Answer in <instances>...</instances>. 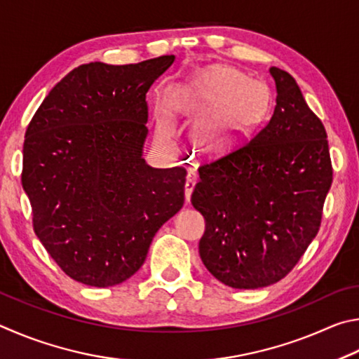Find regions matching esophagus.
Masks as SVG:
<instances>
[{
    "mask_svg": "<svg viewBox=\"0 0 359 359\" xmlns=\"http://www.w3.org/2000/svg\"><path fill=\"white\" fill-rule=\"evenodd\" d=\"M196 183H197V175L194 173V172L187 173L186 186H184V197H186V202H191V196H192L194 187H196Z\"/></svg>",
    "mask_w": 359,
    "mask_h": 359,
    "instance_id": "1",
    "label": "esophagus"
}]
</instances>
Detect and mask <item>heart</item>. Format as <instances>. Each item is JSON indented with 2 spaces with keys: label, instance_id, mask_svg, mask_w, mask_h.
I'll return each mask as SVG.
<instances>
[{
  "label": "heart",
  "instance_id": "heart-1",
  "mask_svg": "<svg viewBox=\"0 0 359 359\" xmlns=\"http://www.w3.org/2000/svg\"><path fill=\"white\" fill-rule=\"evenodd\" d=\"M268 88L233 67L205 69L180 96L178 109L205 116L197 126L194 140L206 156L230 153L252 134L266 115ZM167 134V126H162Z\"/></svg>",
  "mask_w": 359,
  "mask_h": 359
}]
</instances>
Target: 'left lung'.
I'll return each mask as SVG.
<instances>
[{
  "label": "left lung",
  "instance_id": "left-lung-1",
  "mask_svg": "<svg viewBox=\"0 0 359 359\" xmlns=\"http://www.w3.org/2000/svg\"><path fill=\"white\" fill-rule=\"evenodd\" d=\"M273 116L252 140L198 168L192 206L206 229L200 259L231 288L268 287L316 238L332 181L326 130L297 81L279 67Z\"/></svg>",
  "mask_w": 359,
  "mask_h": 359
}]
</instances>
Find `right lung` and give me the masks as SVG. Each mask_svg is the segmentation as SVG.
Here are the masks:
<instances>
[{"label":"right lung","mask_w":359,"mask_h":359,"mask_svg":"<svg viewBox=\"0 0 359 359\" xmlns=\"http://www.w3.org/2000/svg\"><path fill=\"white\" fill-rule=\"evenodd\" d=\"M173 61L75 67L25 134L22 186L34 231L81 284L111 287L134 276L157 230L183 208L186 170L143 159L147 93Z\"/></svg>","instance_id":"right-lung-1"}]
</instances>
